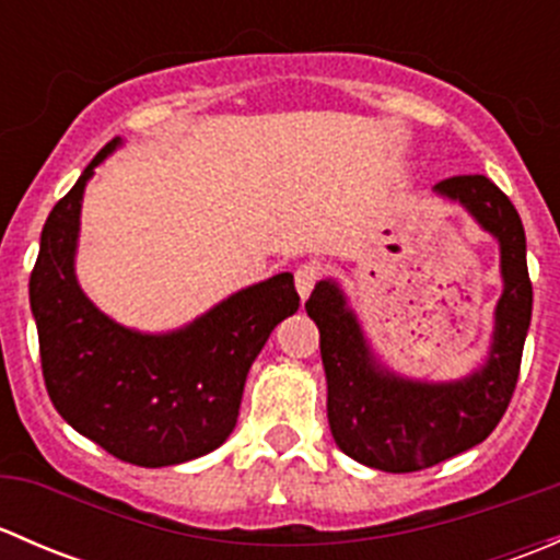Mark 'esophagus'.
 <instances>
[{"label": "esophagus", "instance_id": "1", "mask_svg": "<svg viewBox=\"0 0 560 560\" xmlns=\"http://www.w3.org/2000/svg\"><path fill=\"white\" fill-rule=\"evenodd\" d=\"M319 279H322V270H319V265H314V262L301 265V268L295 270V287H298V292H301L303 301L312 295V290H314L316 281H319Z\"/></svg>", "mask_w": 560, "mask_h": 560}]
</instances>
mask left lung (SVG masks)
Returning <instances> with one entry per match:
<instances>
[{
	"instance_id": "obj_1",
	"label": "left lung",
	"mask_w": 560,
	"mask_h": 560,
	"mask_svg": "<svg viewBox=\"0 0 560 560\" xmlns=\"http://www.w3.org/2000/svg\"><path fill=\"white\" fill-rule=\"evenodd\" d=\"M439 195L463 202L499 238L504 295L495 306L488 363L463 382L425 385L387 374L374 363L358 319L332 281H319L306 312L319 327L327 376V422L343 455L389 474L431 468L466 453L493 433L521 376L530 325L525 230L510 197L485 175H453Z\"/></svg>"
}]
</instances>
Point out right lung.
I'll list each match as a JSON object with an SVG mask.
<instances>
[{
	"label": "right lung",
	"instance_id": "right-lung-1",
	"mask_svg": "<svg viewBox=\"0 0 560 560\" xmlns=\"http://www.w3.org/2000/svg\"><path fill=\"white\" fill-rule=\"evenodd\" d=\"M110 140L48 213L30 279L43 380L56 411L105 453L160 468L200 457L233 433L254 358L298 312L292 273L235 292L184 330L143 336L107 319L75 281L81 197Z\"/></svg>",
	"mask_w": 560,
	"mask_h": 560
}]
</instances>
